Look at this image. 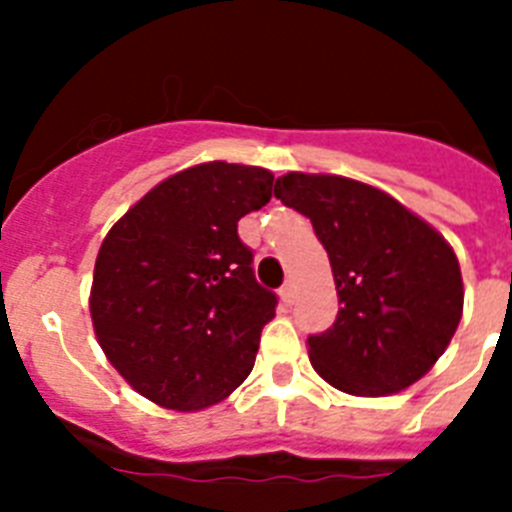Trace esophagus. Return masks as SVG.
<instances>
[{
  "label": "esophagus",
  "mask_w": 512,
  "mask_h": 512,
  "mask_svg": "<svg viewBox=\"0 0 512 512\" xmlns=\"http://www.w3.org/2000/svg\"><path fill=\"white\" fill-rule=\"evenodd\" d=\"M294 294H296V289H294V283H291V281L283 283L281 291H278V296H281V302H283V304H291V302H294Z\"/></svg>",
  "instance_id": "esophagus-1"
}]
</instances>
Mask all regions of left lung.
Instances as JSON below:
<instances>
[{
	"instance_id": "8db88e82",
	"label": "left lung",
	"mask_w": 512,
	"mask_h": 512,
	"mask_svg": "<svg viewBox=\"0 0 512 512\" xmlns=\"http://www.w3.org/2000/svg\"><path fill=\"white\" fill-rule=\"evenodd\" d=\"M276 197L312 221L336 281L333 328L307 338L317 375L367 398L422 380L463 315L461 265L445 236L349 176L289 171Z\"/></svg>"
}]
</instances>
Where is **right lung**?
Here are the masks:
<instances>
[{"instance_id": "obj_1", "label": "right lung", "mask_w": 512, "mask_h": 512, "mask_svg": "<svg viewBox=\"0 0 512 512\" xmlns=\"http://www.w3.org/2000/svg\"><path fill=\"white\" fill-rule=\"evenodd\" d=\"M270 197L268 169L197 163L156 184L103 239L90 320L111 367L148 401L203 411L255 367L276 294L255 281L236 223Z\"/></svg>"}]
</instances>
